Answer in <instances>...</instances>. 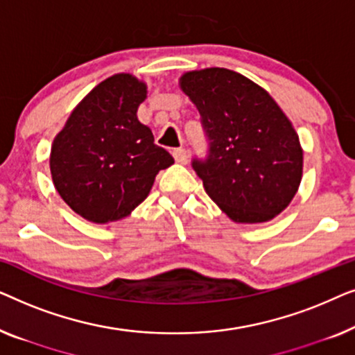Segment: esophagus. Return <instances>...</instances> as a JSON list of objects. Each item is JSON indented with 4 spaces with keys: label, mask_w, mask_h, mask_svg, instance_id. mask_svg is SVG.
<instances>
[{
    "label": "esophagus",
    "mask_w": 355,
    "mask_h": 355,
    "mask_svg": "<svg viewBox=\"0 0 355 355\" xmlns=\"http://www.w3.org/2000/svg\"><path fill=\"white\" fill-rule=\"evenodd\" d=\"M173 157L178 163H181V164H186L189 162V153H187L186 148H174L173 150Z\"/></svg>",
    "instance_id": "obj_1"
}]
</instances>
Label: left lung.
I'll use <instances>...</instances> for the list:
<instances>
[{
  "label": "left lung",
  "mask_w": 355,
  "mask_h": 355,
  "mask_svg": "<svg viewBox=\"0 0 355 355\" xmlns=\"http://www.w3.org/2000/svg\"><path fill=\"white\" fill-rule=\"evenodd\" d=\"M179 85L197 106L208 140L192 168L205 192L236 223H265L293 200L304 152L288 116L266 90L239 72L208 67Z\"/></svg>",
  "instance_id": "left-lung-1"
}]
</instances>
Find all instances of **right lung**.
<instances>
[{
  "label": "right lung",
  "mask_w": 355,
  "mask_h": 355,
  "mask_svg": "<svg viewBox=\"0 0 355 355\" xmlns=\"http://www.w3.org/2000/svg\"><path fill=\"white\" fill-rule=\"evenodd\" d=\"M147 85L132 74L100 82L72 111L51 145L53 184L87 221L105 225L130 215L159 169L174 163L137 119Z\"/></svg>",
  "instance_id": "obj_1"
}]
</instances>
